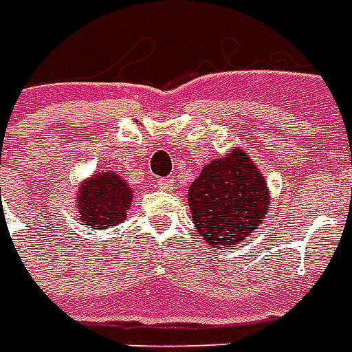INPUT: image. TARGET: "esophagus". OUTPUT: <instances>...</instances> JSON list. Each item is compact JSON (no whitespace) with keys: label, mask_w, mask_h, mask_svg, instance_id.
Returning a JSON list of instances; mask_svg holds the SVG:
<instances>
[{"label":"esophagus","mask_w":352,"mask_h":352,"mask_svg":"<svg viewBox=\"0 0 352 352\" xmlns=\"http://www.w3.org/2000/svg\"><path fill=\"white\" fill-rule=\"evenodd\" d=\"M156 186L160 190H171L173 188V183H171V179H158V181H156Z\"/></svg>","instance_id":"esophagus-1"}]
</instances>
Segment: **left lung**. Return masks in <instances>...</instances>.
<instances>
[{"instance_id": "1", "label": "left lung", "mask_w": 352, "mask_h": 352, "mask_svg": "<svg viewBox=\"0 0 352 352\" xmlns=\"http://www.w3.org/2000/svg\"><path fill=\"white\" fill-rule=\"evenodd\" d=\"M188 205L203 241L212 250L233 248L265 220L269 186L248 153L235 147L201 169L190 184Z\"/></svg>"}]
</instances>
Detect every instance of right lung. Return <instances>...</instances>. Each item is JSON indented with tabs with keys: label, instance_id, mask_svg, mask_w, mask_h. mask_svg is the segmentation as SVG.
<instances>
[{
	"label": "right lung",
	"instance_id": "add662e5",
	"mask_svg": "<svg viewBox=\"0 0 352 352\" xmlns=\"http://www.w3.org/2000/svg\"><path fill=\"white\" fill-rule=\"evenodd\" d=\"M132 188L123 177L110 169L98 171L85 179L78 188L76 207L83 226L93 229H106L117 226L126 218L132 203Z\"/></svg>",
	"mask_w": 352,
	"mask_h": 352
}]
</instances>
